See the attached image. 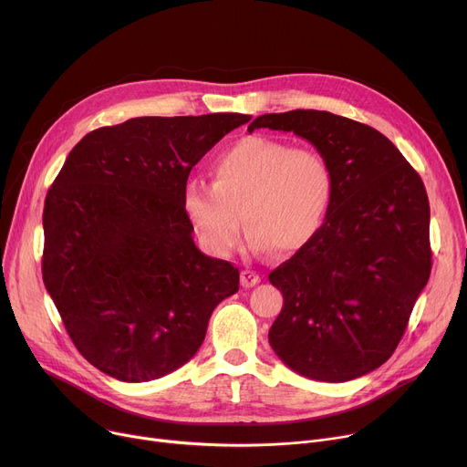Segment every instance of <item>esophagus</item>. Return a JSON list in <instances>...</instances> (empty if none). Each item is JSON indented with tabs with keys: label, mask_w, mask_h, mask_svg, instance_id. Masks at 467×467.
Listing matches in <instances>:
<instances>
[{
	"label": "esophagus",
	"mask_w": 467,
	"mask_h": 467,
	"mask_svg": "<svg viewBox=\"0 0 467 467\" xmlns=\"http://www.w3.org/2000/svg\"><path fill=\"white\" fill-rule=\"evenodd\" d=\"M240 282L244 287H254L255 284L261 282V275H257L255 271H248L246 268V271L240 273Z\"/></svg>",
	"instance_id": "34e87169"
}]
</instances>
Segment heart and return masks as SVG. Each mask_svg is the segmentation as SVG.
<instances>
[{
    "instance_id": "obj_1",
    "label": "heart",
    "mask_w": 467,
    "mask_h": 467,
    "mask_svg": "<svg viewBox=\"0 0 467 467\" xmlns=\"http://www.w3.org/2000/svg\"><path fill=\"white\" fill-rule=\"evenodd\" d=\"M212 183L189 182L183 212L202 246L219 257L240 242V215L255 254H296L322 229L333 199L327 159L310 147L252 136L221 151Z\"/></svg>"
}]
</instances>
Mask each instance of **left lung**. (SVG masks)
I'll return each mask as SVG.
<instances>
[{"mask_svg": "<svg viewBox=\"0 0 467 467\" xmlns=\"http://www.w3.org/2000/svg\"><path fill=\"white\" fill-rule=\"evenodd\" d=\"M255 129L310 141L333 171L322 229L268 275L284 296L268 342L289 369L312 380L371 373L398 348L431 273L424 183L384 134L347 117L266 113L248 127Z\"/></svg>", "mask_w": 467, "mask_h": 467, "instance_id": "obj_1", "label": "left lung"}]
</instances>
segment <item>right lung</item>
<instances>
[{
	"instance_id": "obj_1",
	"label": "right lung",
	"mask_w": 467,
	"mask_h": 467,
	"mask_svg": "<svg viewBox=\"0 0 467 467\" xmlns=\"http://www.w3.org/2000/svg\"><path fill=\"white\" fill-rule=\"evenodd\" d=\"M250 115L136 117L69 151L43 210V282L96 369L147 382L185 365L238 268L194 246L191 168Z\"/></svg>"
}]
</instances>
